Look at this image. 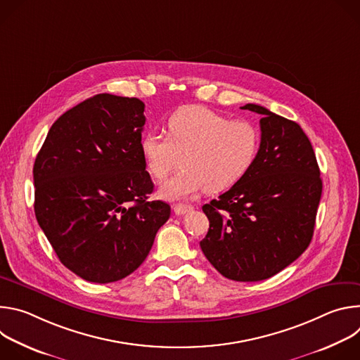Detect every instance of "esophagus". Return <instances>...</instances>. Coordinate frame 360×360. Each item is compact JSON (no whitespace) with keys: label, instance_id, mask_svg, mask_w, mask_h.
<instances>
[{"label":"esophagus","instance_id":"obj_1","mask_svg":"<svg viewBox=\"0 0 360 360\" xmlns=\"http://www.w3.org/2000/svg\"><path fill=\"white\" fill-rule=\"evenodd\" d=\"M192 211H193V207H191V205H175L174 207V212L176 215H185Z\"/></svg>","mask_w":360,"mask_h":360}]
</instances>
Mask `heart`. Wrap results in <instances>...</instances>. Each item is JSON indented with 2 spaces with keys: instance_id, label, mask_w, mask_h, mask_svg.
I'll list each match as a JSON object with an SVG mask.
<instances>
[{
  "instance_id": "heart-1",
  "label": "heart",
  "mask_w": 360,
  "mask_h": 360,
  "mask_svg": "<svg viewBox=\"0 0 360 360\" xmlns=\"http://www.w3.org/2000/svg\"><path fill=\"white\" fill-rule=\"evenodd\" d=\"M139 148L149 175L157 181L165 179L182 157L184 168L160 188L164 199L176 200L235 185L256 157L259 132L249 121L188 105L169 117L167 136L148 132Z\"/></svg>"
}]
</instances>
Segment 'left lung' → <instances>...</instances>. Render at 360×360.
<instances>
[{
	"label": "left lung",
	"instance_id": "obj_1",
	"mask_svg": "<svg viewBox=\"0 0 360 360\" xmlns=\"http://www.w3.org/2000/svg\"><path fill=\"white\" fill-rule=\"evenodd\" d=\"M262 115L261 145L245 175L202 207L210 231L200 249L228 279H268L309 246L322 195L309 138L293 121L246 104Z\"/></svg>",
	"mask_w": 360,
	"mask_h": 360
}]
</instances>
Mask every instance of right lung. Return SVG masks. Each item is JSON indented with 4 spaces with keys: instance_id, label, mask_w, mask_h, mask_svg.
<instances>
[{
    "instance_id": "right-lung-1",
    "label": "right lung",
    "mask_w": 360,
    "mask_h": 360,
    "mask_svg": "<svg viewBox=\"0 0 360 360\" xmlns=\"http://www.w3.org/2000/svg\"><path fill=\"white\" fill-rule=\"evenodd\" d=\"M145 104L98 94L49 128L34 164L37 221L64 266L94 283L132 274L171 207L153 191L141 155Z\"/></svg>"
}]
</instances>
